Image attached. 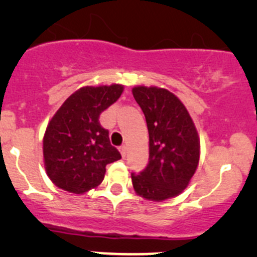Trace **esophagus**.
I'll return each instance as SVG.
<instances>
[{
	"label": "esophagus",
	"instance_id": "esophagus-1",
	"mask_svg": "<svg viewBox=\"0 0 257 257\" xmlns=\"http://www.w3.org/2000/svg\"><path fill=\"white\" fill-rule=\"evenodd\" d=\"M119 152H120V154H121V157H125V154H126V147L125 145H120V147H119Z\"/></svg>",
	"mask_w": 257,
	"mask_h": 257
}]
</instances>
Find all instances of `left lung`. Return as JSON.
Wrapping results in <instances>:
<instances>
[{"mask_svg":"<svg viewBox=\"0 0 257 257\" xmlns=\"http://www.w3.org/2000/svg\"><path fill=\"white\" fill-rule=\"evenodd\" d=\"M149 132V163L132 173L134 190L147 200L163 201L183 193L199 164L200 142L194 121L177 95L164 88H133Z\"/></svg>","mask_w":257,"mask_h":257,"instance_id":"8db88e82","label":"left lung"}]
</instances>
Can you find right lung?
Wrapping results in <instances>:
<instances>
[{"label": "right lung", "mask_w": 257, "mask_h": 257, "mask_svg": "<svg viewBox=\"0 0 257 257\" xmlns=\"http://www.w3.org/2000/svg\"><path fill=\"white\" fill-rule=\"evenodd\" d=\"M121 93L120 84L83 87L57 110L43 138L46 172L54 185L73 194L87 193L102 183L107 164L120 159L99 115Z\"/></svg>", "instance_id": "1"}]
</instances>
